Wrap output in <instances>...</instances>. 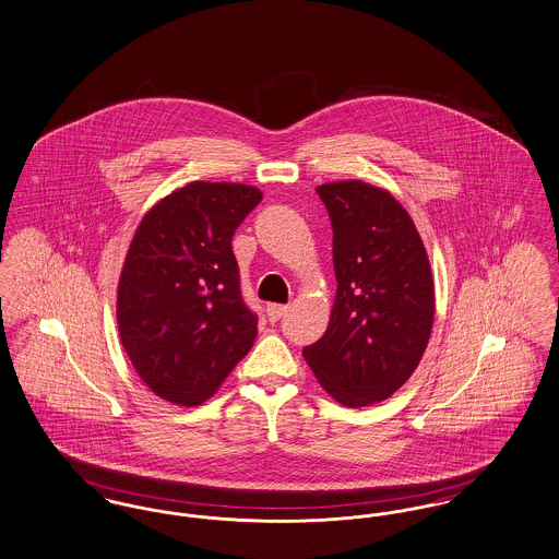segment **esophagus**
<instances>
[{
	"instance_id": "34e87169",
	"label": "esophagus",
	"mask_w": 559,
	"mask_h": 559,
	"mask_svg": "<svg viewBox=\"0 0 559 559\" xmlns=\"http://www.w3.org/2000/svg\"><path fill=\"white\" fill-rule=\"evenodd\" d=\"M267 319L272 322L283 319L289 312V306H281V304H267L266 308Z\"/></svg>"
}]
</instances>
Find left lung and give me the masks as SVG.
<instances>
[{
    "label": "left lung",
    "mask_w": 559,
    "mask_h": 559,
    "mask_svg": "<svg viewBox=\"0 0 559 559\" xmlns=\"http://www.w3.org/2000/svg\"><path fill=\"white\" fill-rule=\"evenodd\" d=\"M333 226L337 293L304 358L349 408L390 399L419 367L436 312L433 276L415 222L385 188L362 180L317 188Z\"/></svg>",
    "instance_id": "8db88e82"
}]
</instances>
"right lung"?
Segmentation results:
<instances>
[{"label": "right lung", "mask_w": 559, "mask_h": 559, "mask_svg": "<svg viewBox=\"0 0 559 559\" xmlns=\"http://www.w3.org/2000/svg\"><path fill=\"white\" fill-rule=\"evenodd\" d=\"M262 201L255 187L190 182L153 205L135 228L117 287L123 349L146 388L197 406L258 337L245 306L233 235Z\"/></svg>", "instance_id": "1"}]
</instances>
